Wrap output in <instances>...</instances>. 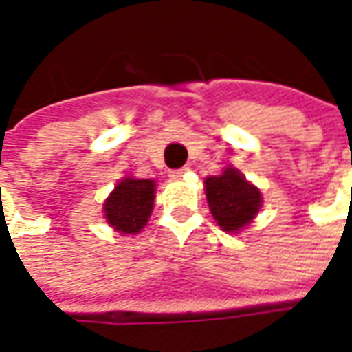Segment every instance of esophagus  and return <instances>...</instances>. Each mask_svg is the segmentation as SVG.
<instances>
[{
	"label": "esophagus",
	"mask_w": 352,
	"mask_h": 352,
	"mask_svg": "<svg viewBox=\"0 0 352 352\" xmlns=\"http://www.w3.org/2000/svg\"><path fill=\"white\" fill-rule=\"evenodd\" d=\"M188 171V168H181V169H173V171H169V177L171 179H181V177H184V173Z\"/></svg>",
	"instance_id": "obj_1"
}]
</instances>
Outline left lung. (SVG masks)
Segmentation results:
<instances>
[{
  "instance_id": "8db88e82",
  "label": "left lung",
  "mask_w": 352,
  "mask_h": 352,
  "mask_svg": "<svg viewBox=\"0 0 352 352\" xmlns=\"http://www.w3.org/2000/svg\"><path fill=\"white\" fill-rule=\"evenodd\" d=\"M206 196L217 224L234 234L249 226L262 207L258 188L234 168H226L221 175L207 177Z\"/></svg>"
}]
</instances>
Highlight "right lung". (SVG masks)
I'll return each instance as SVG.
<instances>
[{
  "label": "right lung",
  "mask_w": 352,
  "mask_h": 352,
  "mask_svg": "<svg viewBox=\"0 0 352 352\" xmlns=\"http://www.w3.org/2000/svg\"><path fill=\"white\" fill-rule=\"evenodd\" d=\"M154 190L156 184L153 179L124 177L103 204L109 224L120 234H139L153 213Z\"/></svg>",
  "instance_id": "right-lung-1"
}]
</instances>
